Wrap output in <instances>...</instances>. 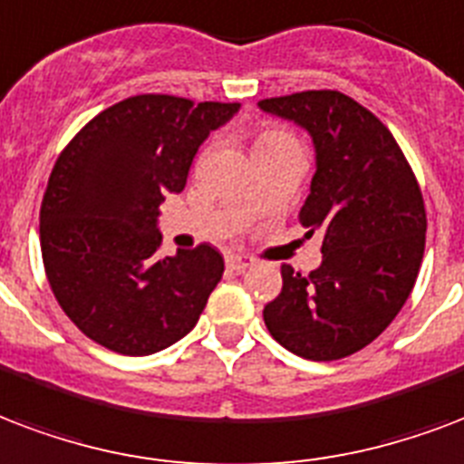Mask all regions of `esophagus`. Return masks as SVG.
I'll return each mask as SVG.
<instances>
[{
  "label": "esophagus",
  "instance_id": "esophagus-1",
  "mask_svg": "<svg viewBox=\"0 0 464 464\" xmlns=\"http://www.w3.org/2000/svg\"><path fill=\"white\" fill-rule=\"evenodd\" d=\"M253 265V260L246 256H240V253H231V256H226V267L233 272H243L246 267H250Z\"/></svg>",
  "mask_w": 464,
  "mask_h": 464
}]
</instances>
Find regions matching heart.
Returning a JSON list of instances; mask_svg holds the SVG:
<instances>
[{
    "instance_id": "b5f03b06",
    "label": "heart",
    "mask_w": 464,
    "mask_h": 464,
    "mask_svg": "<svg viewBox=\"0 0 464 464\" xmlns=\"http://www.w3.org/2000/svg\"><path fill=\"white\" fill-rule=\"evenodd\" d=\"M277 148H299V140L287 129H279V126L257 129L256 138H253V155H260L265 150H277Z\"/></svg>"
}]
</instances>
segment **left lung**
Returning a JSON list of instances; mask_svg holds the SVG:
<instances>
[{"mask_svg": "<svg viewBox=\"0 0 464 464\" xmlns=\"http://www.w3.org/2000/svg\"><path fill=\"white\" fill-rule=\"evenodd\" d=\"M260 109L314 138L316 175L299 221L306 236H324L316 270L282 265V292L263 309L265 326L299 358H348L411 295L429 226L423 194L387 126L348 94L296 92L263 99Z\"/></svg>", "mask_w": 464, "mask_h": 464, "instance_id": "8db88e82", "label": "left lung"}]
</instances>
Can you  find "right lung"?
<instances>
[{
	"label": "right lung",
	"instance_id": "obj_1",
	"mask_svg": "<svg viewBox=\"0 0 464 464\" xmlns=\"http://www.w3.org/2000/svg\"><path fill=\"white\" fill-rule=\"evenodd\" d=\"M238 106L136 94L94 116L58 155L41 204V253L53 295L87 338L150 355L197 326L224 257L207 243L158 256V207L185 189L199 146Z\"/></svg>",
	"mask_w": 464,
	"mask_h": 464
}]
</instances>
